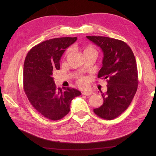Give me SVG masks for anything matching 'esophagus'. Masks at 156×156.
I'll return each mask as SVG.
<instances>
[{"label":"esophagus","mask_w":156,"mask_h":156,"mask_svg":"<svg viewBox=\"0 0 156 156\" xmlns=\"http://www.w3.org/2000/svg\"><path fill=\"white\" fill-rule=\"evenodd\" d=\"M92 94H93V92H82L83 95H84V96H90V95H92Z\"/></svg>","instance_id":"obj_1"}]
</instances>
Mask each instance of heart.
Here are the masks:
<instances>
[{"mask_svg": "<svg viewBox=\"0 0 156 156\" xmlns=\"http://www.w3.org/2000/svg\"><path fill=\"white\" fill-rule=\"evenodd\" d=\"M83 53H90V52H94V53H96L95 49H94V47L92 45H87L84 46L83 48ZM71 49H69L67 51L66 55H68L70 53ZM77 83L80 87H85L87 84V79L85 77H81L78 79L77 81Z\"/></svg>", "mask_w": 156, "mask_h": 156, "instance_id": "heart-1", "label": "heart"}]
</instances>
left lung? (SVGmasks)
I'll use <instances>...</instances> for the list:
<instances>
[{
  "mask_svg": "<svg viewBox=\"0 0 156 156\" xmlns=\"http://www.w3.org/2000/svg\"><path fill=\"white\" fill-rule=\"evenodd\" d=\"M87 37L103 51V66L98 77L107 81V91L101 92L103 105L94 108V112L101 119H115L129 107L137 90L138 72L134 54L122 40L105 36Z\"/></svg>",
  "mask_w": 156,
  "mask_h": 156,
  "instance_id": "left-lung-1",
  "label": "left lung"
}]
</instances>
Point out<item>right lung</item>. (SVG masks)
<instances>
[{"instance_id": "right-lung-1", "label": "right lung", "mask_w": 156, "mask_h": 156, "mask_svg": "<svg viewBox=\"0 0 156 156\" xmlns=\"http://www.w3.org/2000/svg\"><path fill=\"white\" fill-rule=\"evenodd\" d=\"M77 37L44 41L29 51L24 63L23 87L31 105L41 115L58 120L68 114L71 101L81 94L73 88H57L53 72L60 69V60Z\"/></svg>"}]
</instances>
